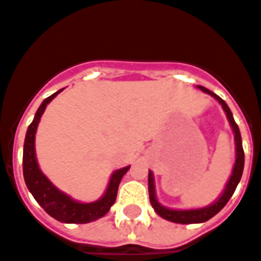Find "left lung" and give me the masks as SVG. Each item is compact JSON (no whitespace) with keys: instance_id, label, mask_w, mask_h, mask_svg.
Returning <instances> with one entry per match:
<instances>
[{"instance_id":"1","label":"left lung","mask_w":261,"mask_h":261,"mask_svg":"<svg viewBox=\"0 0 261 261\" xmlns=\"http://www.w3.org/2000/svg\"><path fill=\"white\" fill-rule=\"evenodd\" d=\"M199 90L203 93L210 94L211 97H214L217 101L222 106V110L227 114L228 121L231 125L232 130H233V136H235V164L232 168V174L228 179L225 189L221 193V196L217 199L214 203H211L208 206L201 207V208H191V210H175V208H168V207L163 206L157 197H155V185H154V175L151 171H149V195H150V203L153 206L154 211L159 214L160 217H163L164 220H168L171 222H176V224H200V222H206L207 220H210L216 216L218 211H221L224 206L227 204L228 200L231 199L233 192L237 189L239 180L242 178L243 165H245V153H243L242 147V138H241V132L238 128L235 119L232 117V112L229 107L227 106V102L222 100L221 97L217 96L216 93H213L208 89L203 86H197Z\"/></svg>"}]
</instances>
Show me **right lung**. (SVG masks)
<instances>
[{
	"label": "right lung",
	"mask_w": 261,
	"mask_h": 261,
	"mask_svg": "<svg viewBox=\"0 0 261 261\" xmlns=\"http://www.w3.org/2000/svg\"><path fill=\"white\" fill-rule=\"evenodd\" d=\"M62 90L64 89L51 94L41 102V106L34 115L33 122L30 123L28 128L23 144V178L29 192L33 195L40 206L44 208L47 214H50L53 218L65 224H86V222L96 221L110 211L117 199L119 182L123 175L128 172L130 165L114 171L104 195L98 200L91 201V203H82V201L75 200L69 195H66L57 186L53 185V182L40 170L37 157H36L34 142H36V132H37L40 118L43 115L47 104H50L51 100L55 96H58V93Z\"/></svg>",
	"instance_id": "obj_1"
}]
</instances>
